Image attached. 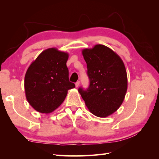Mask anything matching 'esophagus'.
I'll list each match as a JSON object with an SVG mask.
<instances>
[{
    "mask_svg": "<svg viewBox=\"0 0 159 159\" xmlns=\"http://www.w3.org/2000/svg\"><path fill=\"white\" fill-rule=\"evenodd\" d=\"M75 85H76V87H78L79 85H80V82L79 81H77L76 83H75Z\"/></svg>",
    "mask_w": 159,
    "mask_h": 159,
    "instance_id": "1",
    "label": "esophagus"
}]
</instances>
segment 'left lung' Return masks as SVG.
I'll use <instances>...</instances> for the list:
<instances>
[{
    "label": "left lung",
    "instance_id": "left-lung-1",
    "mask_svg": "<svg viewBox=\"0 0 159 159\" xmlns=\"http://www.w3.org/2000/svg\"><path fill=\"white\" fill-rule=\"evenodd\" d=\"M87 67L89 86L79 92L94 116L106 117L119 109L127 92L128 80L123 61L102 44L82 50Z\"/></svg>",
    "mask_w": 159,
    "mask_h": 159
}]
</instances>
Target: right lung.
Here are the masks:
<instances>
[{
    "label": "right lung",
    "instance_id": "1",
    "mask_svg": "<svg viewBox=\"0 0 159 159\" xmlns=\"http://www.w3.org/2000/svg\"><path fill=\"white\" fill-rule=\"evenodd\" d=\"M68 57L67 52L50 48L43 50L29 67L25 77L26 98L38 112L52 113L65 100L67 91L75 87L69 80Z\"/></svg>",
    "mask_w": 159,
    "mask_h": 159
}]
</instances>
